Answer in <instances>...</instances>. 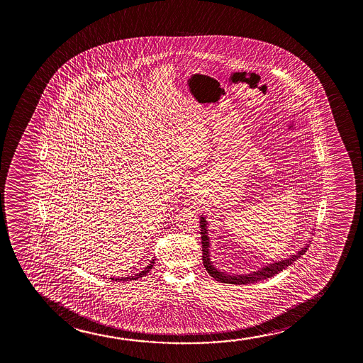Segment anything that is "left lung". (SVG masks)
<instances>
[{
	"mask_svg": "<svg viewBox=\"0 0 363 363\" xmlns=\"http://www.w3.org/2000/svg\"><path fill=\"white\" fill-rule=\"evenodd\" d=\"M201 238H202V260H203V265L206 270L208 272L209 275L212 278L216 279L217 281L225 284H253L264 279L272 278L275 274L283 272L284 269L288 268L289 265L300 258L301 255L306 253L308 250V245L301 248V250H298V253L295 255H290V258L281 259L279 262H274L273 264H268L267 267H263L262 269H259L257 272H253L250 274H243V275H229V274L223 273V272H219L217 270L216 267H213V263L211 262L209 258V238H208V229H207V220L206 217L201 216Z\"/></svg>",
	"mask_w": 363,
	"mask_h": 363,
	"instance_id": "1",
	"label": "left lung"
}]
</instances>
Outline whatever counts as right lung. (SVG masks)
<instances>
[{
  "mask_svg": "<svg viewBox=\"0 0 363 363\" xmlns=\"http://www.w3.org/2000/svg\"><path fill=\"white\" fill-rule=\"evenodd\" d=\"M155 264V259H152L151 262H150L149 265L144 269V270H141L140 273L135 274V275H131V277H128V278H110L111 280H114V281H128V280H136V279L143 278L145 277L146 274L149 273L150 269H152Z\"/></svg>",
  "mask_w": 363,
  "mask_h": 363,
  "instance_id": "obj_1",
  "label": "right lung"
}]
</instances>
